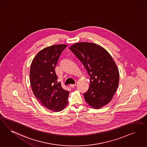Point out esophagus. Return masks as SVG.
<instances>
[{"label": "esophagus", "instance_id": "obj_1", "mask_svg": "<svg viewBox=\"0 0 147 147\" xmlns=\"http://www.w3.org/2000/svg\"><path fill=\"white\" fill-rule=\"evenodd\" d=\"M76 86V84H71L70 85H69V86L71 88H74L75 86Z\"/></svg>", "mask_w": 147, "mask_h": 147}]
</instances>
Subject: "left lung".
Listing matches in <instances>:
<instances>
[{"instance_id":"left-lung-1","label":"left lung","mask_w":147,"mask_h":147,"mask_svg":"<svg viewBox=\"0 0 147 147\" xmlns=\"http://www.w3.org/2000/svg\"><path fill=\"white\" fill-rule=\"evenodd\" d=\"M69 49L82 62L90 76V87L84 94L86 102L94 109L108 104L119 82V70L111 55L93 42H77Z\"/></svg>"}]
</instances>
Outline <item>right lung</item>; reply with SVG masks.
Segmentation results:
<instances>
[{"instance_id": "right-lung-1", "label": "right lung", "mask_w": 147, "mask_h": 147, "mask_svg": "<svg viewBox=\"0 0 147 147\" xmlns=\"http://www.w3.org/2000/svg\"><path fill=\"white\" fill-rule=\"evenodd\" d=\"M67 45L59 44L45 47L38 53L30 68L31 88L35 97L48 109L60 112L68 105L69 91L57 83L55 68L61 53Z\"/></svg>"}]
</instances>
